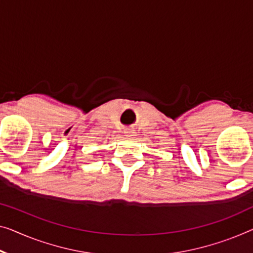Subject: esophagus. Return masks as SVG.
I'll return each mask as SVG.
<instances>
[{
    "label": "esophagus",
    "mask_w": 253,
    "mask_h": 253,
    "mask_svg": "<svg viewBox=\"0 0 253 253\" xmlns=\"http://www.w3.org/2000/svg\"><path fill=\"white\" fill-rule=\"evenodd\" d=\"M125 134L127 135V136H134V131H131V130H126Z\"/></svg>",
    "instance_id": "34e87169"
}]
</instances>
